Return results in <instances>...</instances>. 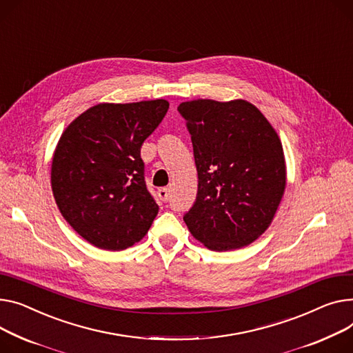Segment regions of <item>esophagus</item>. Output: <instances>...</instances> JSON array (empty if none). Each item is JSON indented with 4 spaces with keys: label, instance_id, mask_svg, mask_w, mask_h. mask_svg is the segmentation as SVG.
Instances as JSON below:
<instances>
[{
    "label": "esophagus",
    "instance_id": "obj_1",
    "mask_svg": "<svg viewBox=\"0 0 353 353\" xmlns=\"http://www.w3.org/2000/svg\"><path fill=\"white\" fill-rule=\"evenodd\" d=\"M157 196H159V199L163 201V203H166L168 200H169V189H159V192H157Z\"/></svg>",
    "mask_w": 353,
    "mask_h": 353
}]
</instances>
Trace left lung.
<instances>
[{
  "mask_svg": "<svg viewBox=\"0 0 353 353\" xmlns=\"http://www.w3.org/2000/svg\"><path fill=\"white\" fill-rule=\"evenodd\" d=\"M192 136L197 197L183 216L207 248L228 251L256 240L285 190V159L264 114L245 101L199 99L177 108Z\"/></svg>",
  "mask_w": 353,
  "mask_h": 353,
  "instance_id": "8db88e82",
  "label": "left lung"
}]
</instances>
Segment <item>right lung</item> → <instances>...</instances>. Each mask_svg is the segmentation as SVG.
I'll return each instance as SVG.
<instances>
[{"label":"right lung","instance_id":"add662e5","mask_svg":"<svg viewBox=\"0 0 353 353\" xmlns=\"http://www.w3.org/2000/svg\"><path fill=\"white\" fill-rule=\"evenodd\" d=\"M164 99L99 103L62 133L51 183L63 219L102 250L140 241L159 213L140 149L168 113Z\"/></svg>","mask_w":353,"mask_h":353}]
</instances>
